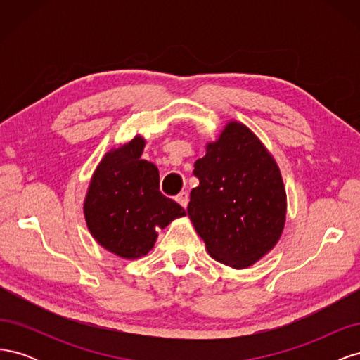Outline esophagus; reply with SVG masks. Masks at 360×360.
Here are the masks:
<instances>
[{
	"label": "esophagus",
	"mask_w": 360,
	"mask_h": 360,
	"mask_svg": "<svg viewBox=\"0 0 360 360\" xmlns=\"http://www.w3.org/2000/svg\"><path fill=\"white\" fill-rule=\"evenodd\" d=\"M177 202H179L181 207H184V209H186L188 202H189V193H188L186 191H181V192L177 195Z\"/></svg>",
	"instance_id": "esophagus-1"
}]
</instances>
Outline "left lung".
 <instances>
[{"instance_id":"obj_1","label":"left lung","mask_w":360,"mask_h":360,"mask_svg":"<svg viewBox=\"0 0 360 360\" xmlns=\"http://www.w3.org/2000/svg\"><path fill=\"white\" fill-rule=\"evenodd\" d=\"M200 186L188 214L209 254L236 269L254 264L279 240L285 189L279 168L250 130L231 122L195 162Z\"/></svg>"}]
</instances>
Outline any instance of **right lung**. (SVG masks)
<instances>
[{"label": "right lung", "mask_w": 360, "mask_h": 360, "mask_svg": "<svg viewBox=\"0 0 360 360\" xmlns=\"http://www.w3.org/2000/svg\"><path fill=\"white\" fill-rule=\"evenodd\" d=\"M144 139L108 153L97 167L84 205L93 237L123 258H139L153 248L156 226L184 216L183 207L159 191L155 163L141 159Z\"/></svg>", "instance_id": "right-lung-1"}]
</instances>
